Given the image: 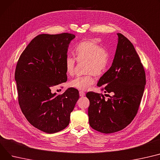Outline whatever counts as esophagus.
I'll return each mask as SVG.
<instances>
[{
  "label": "esophagus",
  "mask_w": 160,
  "mask_h": 160,
  "mask_svg": "<svg viewBox=\"0 0 160 160\" xmlns=\"http://www.w3.org/2000/svg\"><path fill=\"white\" fill-rule=\"evenodd\" d=\"M79 94H80V97H83L85 95H86V94H85V92L83 91H80Z\"/></svg>",
  "instance_id": "esophagus-1"
}]
</instances>
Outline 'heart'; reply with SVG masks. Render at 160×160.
<instances>
[{
    "label": "heart",
    "instance_id": "b5f03b06",
    "mask_svg": "<svg viewBox=\"0 0 160 160\" xmlns=\"http://www.w3.org/2000/svg\"><path fill=\"white\" fill-rule=\"evenodd\" d=\"M78 62L86 61L85 72L88 74L78 77L69 82V86L81 91L88 90L94 83L93 76H100L107 70L110 62V55L97 42L87 40L81 42L74 49ZM76 60L68 57L65 60L66 72L72 75Z\"/></svg>",
    "mask_w": 160,
    "mask_h": 160
}]
</instances>
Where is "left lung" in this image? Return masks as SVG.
Wrapping results in <instances>:
<instances>
[{"label": "left lung", "instance_id": "left-lung-1", "mask_svg": "<svg viewBox=\"0 0 160 160\" xmlns=\"http://www.w3.org/2000/svg\"><path fill=\"white\" fill-rule=\"evenodd\" d=\"M117 35L118 44L112 66L97 83L102 91L112 96L105 100L103 94H86L90 102L89 125L93 129L105 134L121 131L132 121L146 83L145 70L134 46L122 34Z\"/></svg>", "mask_w": 160, "mask_h": 160}]
</instances>
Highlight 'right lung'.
Returning <instances> with one entry per match:
<instances>
[{
    "mask_svg": "<svg viewBox=\"0 0 160 160\" xmlns=\"http://www.w3.org/2000/svg\"><path fill=\"white\" fill-rule=\"evenodd\" d=\"M71 33L41 34L32 40L17 62L15 79L18 103L27 120L35 128L52 134L69 125L79 98L78 91L68 88L62 94L52 87L68 80L65 60Z\"/></svg>",
    "mask_w": 160,
    "mask_h": 160,
    "instance_id": "obj_1",
    "label": "right lung"
}]
</instances>
